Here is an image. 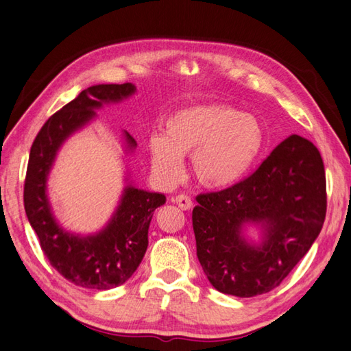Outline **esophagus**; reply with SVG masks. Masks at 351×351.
<instances>
[{
	"label": "esophagus",
	"mask_w": 351,
	"mask_h": 351,
	"mask_svg": "<svg viewBox=\"0 0 351 351\" xmlns=\"http://www.w3.org/2000/svg\"><path fill=\"white\" fill-rule=\"evenodd\" d=\"M175 202H176V205L181 208L182 210H189V209L193 208V200H191L190 195H186V194L176 195Z\"/></svg>",
	"instance_id": "obj_1"
}]
</instances>
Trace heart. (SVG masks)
Here are the masks:
<instances>
[{
    "label": "heart",
    "mask_w": 351,
    "mask_h": 351,
    "mask_svg": "<svg viewBox=\"0 0 351 351\" xmlns=\"http://www.w3.org/2000/svg\"><path fill=\"white\" fill-rule=\"evenodd\" d=\"M265 145V130L254 115L226 104H197L173 113L165 134L148 141L152 172L173 184L191 156V173L202 186L223 190L238 184L254 166Z\"/></svg>",
    "instance_id": "obj_1"
}]
</instances>
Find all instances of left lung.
Masks as SVG:
<instances>
[{
    "label": "left lung",
    "mask_w": 351,
    "mask_h": 351,
    "mask_svg": "<svg viewBox=\"0 0 351 351\" xmlns=\"http://www.w3.org/2000/svg\"><path fill=\"white\" fill-rule=\"evenodd\" d=\"M195 200V247L209 282L224 295H263L280 286L322 230V156L306 138L291 134L251 176ZM248 226L261 232L257 243L246 236Z\"/></svg>",
    "instance_id": "8db88e82"
}]
</instances>
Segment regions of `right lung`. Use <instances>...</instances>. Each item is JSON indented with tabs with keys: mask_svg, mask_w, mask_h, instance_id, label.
<instances>
[{
	"mask_svg": "<svg viewBox=\"0 0 351 351\" xmlns=\"http://www.w3.org/2000/svg\"><path fill=\"white\" fill-rule=\"evenodd\" d=\"M133 84L93 85L49 118L31 146L23 186L28 221L40 247L64 278L84 289L109 290L124 284L134 274L148 248V230L154 210L166 203V195L141 190L125 176L117 209L95 233L65 230L55 218L47 197V179L56 156L69 137L97 118L104 104L121 103L134 95ZM124 134L125 154L136 149V141Z\"/></svg>",
	"mask_w": 351,
	"mask_h": 351,
	"instance_id": "1",
	"label": "right lung"
}]
</instances>
